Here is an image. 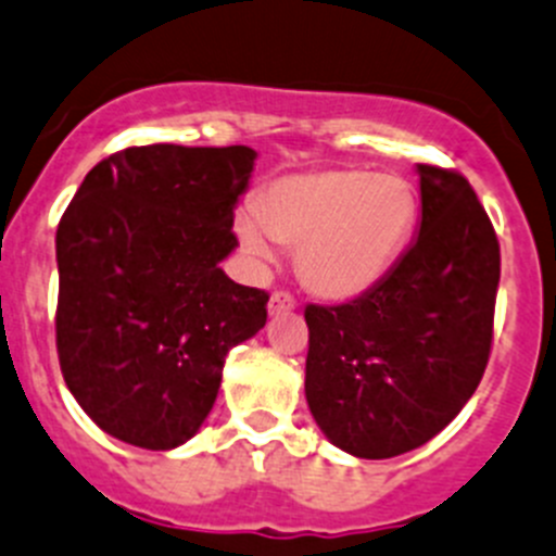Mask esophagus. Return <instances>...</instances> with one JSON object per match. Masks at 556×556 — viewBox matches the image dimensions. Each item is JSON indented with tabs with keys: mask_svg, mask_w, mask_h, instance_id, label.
<instances>
[{
	"mask_svg": "<svg viewBox=\"0 0 556 556\" xmlns=\"http://www.w3.org/2000/svg\"><path fill=\"white\" fill-rule=\"evenodd\" d=\"M295 309V299L288 293V290H274L271 299H268V312L271 315H288V312Z\"/></svg>",
	"mask_w": 556,
	"mask_h": 556,
	"instance_id": "obj_1",
	"label": "esophagus"
}]
</instances>
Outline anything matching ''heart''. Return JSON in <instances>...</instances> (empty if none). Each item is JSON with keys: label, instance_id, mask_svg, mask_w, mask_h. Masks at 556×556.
<instances>
[{"label": "heart", "instance_id": "1", "mask_svg": "<svg viewBox=\"0 0 556 556\" xmlns=\"http://www.w3.org/2000/svg\"><path fill=\"white\" fill-rule=\"evenodd\" d=\"M415 223L418 192L404 176L326 168L271 181L255 214L236 217V233L257 261L274 257V241L295 247L301 279L315 293L353 299L396 266Z\"/></svg>", "mask_w": 556, "mask_h": 556}]
</instances>
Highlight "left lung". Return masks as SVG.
Here are the masks:
<instances>
[{
	"label": "left lung",
	"instance_id": "1",
	"mask_svg": "<svg viewBox=\"0 0 556 556\" xmlns=\"http://www.w3.org/2000/svg\"><path fill=\"white\" fill-rule=\"evenodd\" d=\"M421 230L358 299L306 304V402L333 445L391 459L429 443L476 393L494 339L500 241L470 181L418 165Z\"/></svg>",
	"mask_w": 556,
	"mask_h": 556
}]
</instances>
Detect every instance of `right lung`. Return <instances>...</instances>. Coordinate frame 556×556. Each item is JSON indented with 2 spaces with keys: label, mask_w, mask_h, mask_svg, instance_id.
<instances>
[{
  "label": "right lung",
  "mask_w": 556,
  "mask_h": 556,
  "mask_svg": "<svg viewBox=\"0 0 556 556\" xmlns=\"http://www.w3.org/2000/svg\"><path fill=\"white\" fill-rule=\"evenodd\" d=\"M250 147H129L86 174L56 228V355L91 421L168 451L217 399L225 355L266 326L268 293L225 277Z\"/></svg>",
  "instance_id": "add662e5"
}]
</instances>
